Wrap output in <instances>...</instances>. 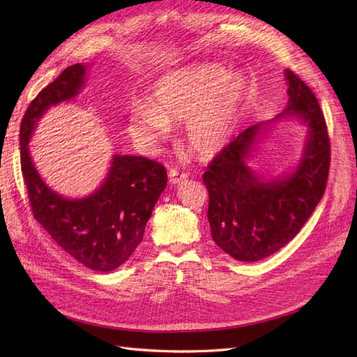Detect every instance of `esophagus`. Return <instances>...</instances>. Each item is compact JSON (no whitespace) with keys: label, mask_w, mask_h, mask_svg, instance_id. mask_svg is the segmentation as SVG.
Returning a JSON list of instances; mask_svg holds the SVG:
<instances>
[{"label":"esophagus","mask_w":357,"mask_h":357,"mask_svg":"<svg viewBox=\"0 0 357 357\" xmlns=\"http://www.w3.org/2000/svg\"><path fill=\"white\" fill-rule=\"evenodd\" d=\"M168 177H169V181L172 185H178V183H181V181L188 178V174L177 169V168H172L168 172Z\"/></svg>","instance_id":"1"}]
</instances>
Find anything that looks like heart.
Instances as JSON below:
<instances>
[{"label":"heart","instance_id":"heart-1","mask_svg":"<svg viewBox=\"0 0 357 357\" xmlns=\"http://www.w3.org/2000/svg\"><path fill=\"white\" fill-rule=\"evenodd\" d=\"M248 84L244 75L218 65H194L165 75L155 83L150 104L130 110V132L154 146L171 124L185 123L190 149L202 155L220 153L244 110Z\"/></svg>","mask_w":357,"mask_h":357}]
</instances>
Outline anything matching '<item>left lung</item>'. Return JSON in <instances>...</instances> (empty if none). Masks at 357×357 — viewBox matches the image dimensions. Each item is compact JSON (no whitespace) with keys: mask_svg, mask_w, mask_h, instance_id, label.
Segmentation results:
<instances>
[{"mask_svg":"<svg viewBox=\"0 0 357 357\" xmlns=\"http://www.w3.org/2000/svg\"><path fill=\"white\" fill-rule=\"evenodd\" d=\"M288 107L277 115L298 116L309 127L303 158L291 176L264 181L245 159L266 123L251 126L215 155L203 181L208 192L207 218L215 244L242 262L271 256L295 238L319 199L330 168V139L319 102L291 69Z\"/></svg>","mask_w":357,"mask_h":357,"instance_id":"obj_1","label":"left lung"}]
</instances>
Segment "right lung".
<instances>
[{
	"label": "right lung",
	"instance_id": "add662e5",
	"mask_svg": "<svg viewBox=\"0 0 357 357\" xmlns=\"http://www.w3.org/2000/svg\"><path fill=\"white\" fill-rule=\"evenodd\" d=\"M84 71L82 63L68 66L30 102L20 130L21 169L36 221L78 262L107 273L123 265L141 244L168 177L159 162L116 154L107 178L89 197L68 199L43 183L27 146L34 124L51 106L75 97Z\"/></svg>",
	"mask_w": 357,
	"mask_h": 357
}]
</instances>
